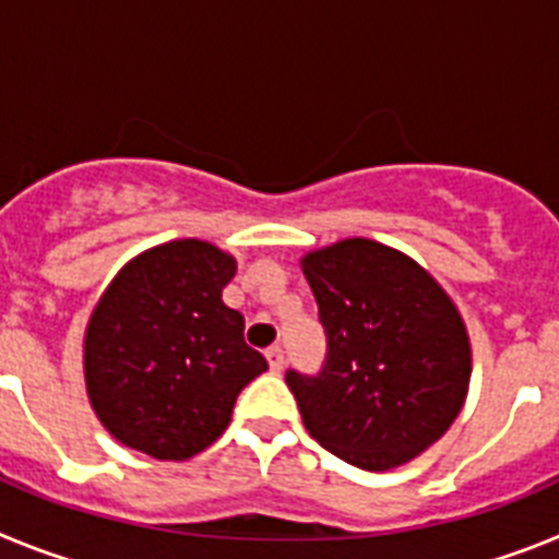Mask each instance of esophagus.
Segmentation results:
<instances>
[{
	"label": "esophagus",
	"mask_w": 559,
	"mask_h": 559,
	"mask_svg": "<svg viewBox=\"0 0 559 559\" xmlns=\"http://www.w3.org/2000/svg\"><path fill=\"white\" fill-rule=\"evenodd\" d=\"M269 367H271V372H280V369H283V364H285V353H283V347H269Z\"/></svg>",
	"instance_id": "34e87169"
}]
</instances>
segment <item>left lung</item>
<instances>
[{"mask_svg": "<svg viewBox=\"0 0 559 559\" xmlns=\"http://www.w3.org/2000/svg\"><path fill=\"white\" fill-rule=\"evenodd\" d=\"M328 353L285 372L305 428L360 471H392L462 412L471 341L451 296L412 257L349 237L302 260Z\"/></svg>", "mask_w": 559, "mask_h": 559, "instance_id": "left-lung-1", "label": "left lung"}]
</instances>
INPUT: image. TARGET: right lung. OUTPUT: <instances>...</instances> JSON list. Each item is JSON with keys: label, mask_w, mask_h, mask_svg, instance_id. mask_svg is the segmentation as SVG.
<instances>
[{"label": "right lung", "mask_w": 559, "mask_h": 559, "mask_svg": "<svg viewBox=\"0 0 559 559\" xmlns=\"http://www.w3.org/2000/svg\"><path fill=\"white\" fill-rule=\"evenodd\" d=\"M235 260L173 240L126 265L86 330V389L103 426L153 459H190L229 426L237 394L269 369L221 294Z\"/></svg>", "instance_id": "right-lung-1"}]
</instances>
